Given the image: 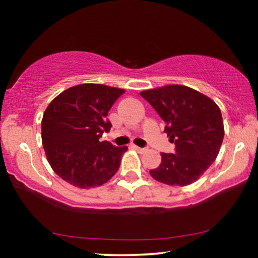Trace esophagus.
<instances>
[{"label":"esophagus","mask_w":258,"mask_h":258,"mask_svg":"<svg viewBox=\"0 0 258 258\" xmlns=\"http://www.w3.org/2000/svg\"><path fill=\"white\" fill-rule=\"evenodd\" d=\"M132 148H134V149H135V150H137V151H139V153H143V151H146V149H144V148H140V147H137V146H135V144H133V146H132Z\"/></svg>","instance_id":"esophagus-1"}]
</instances>
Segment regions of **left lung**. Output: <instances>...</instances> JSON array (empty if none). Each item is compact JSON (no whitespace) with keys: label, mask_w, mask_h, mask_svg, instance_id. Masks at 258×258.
Here are the masks:
<instances>
[{"label":"left lung","mask_w":258,"mask_h":258,"mask_svg":"<svg viewBox=\"0 0 258 258\" xmlns=\"http://www.w3.org/2000/svg\"><path fill=\"white\" fill-rule=\"evenodd\" d=\"M165 122L164 133L175 154L162 153L161 164L150 170L158 182L184 186L196 182L216 160L224 137L218 105L192 88L170 84L140 93Z\"/></svg>","instance_id":"1"}]
</instances>
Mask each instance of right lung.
Masks as SVG:
<instances>
[{"label": "right lung", "mask_w": 258, "mask_h": 258, "mask_svg": "<svg viewBox=\"0 0 258 258\" xmlns=\"http://www.w3.org/2000/svg\"><path fill=\"white\" fill-rule=\"evenodd\" d=\"M119 88L97 83L72 87L56 96L42 118V144L56 174L77 188L108 182L118 170L126 148L101 142L111 123L107 119Z\"/></svg>", "instance_id": "right-lung-1"}]
</instances>
